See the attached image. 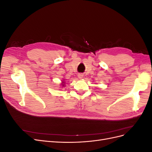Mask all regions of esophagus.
Here are the masks:
<instances>
[{
    "label": "esophagus",
    "instance_id": "obj_1",
    "mask_svg": "<svg viewBox=\"0 0 152 152\" xmlns=\"http://www.w3.org/2000/svg\"><path fill=\"white\" fill-rule=\"evenodd\" d=\"M78 77H79V78H80V79H82V77H83V75H82V74H81V73H80V74H79V75H78Z\"/></svg>",
    "mask_w": 152,
    "mask_h": 152
}]
</instances>
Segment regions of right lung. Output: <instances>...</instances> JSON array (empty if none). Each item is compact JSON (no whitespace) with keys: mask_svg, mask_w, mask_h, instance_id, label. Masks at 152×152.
<instances>
[{"mask_svg":"<svg viewBox=\"0 0 152 152\" xmlns=\"http://www.w3.org/2000/svg\"><path fill=\"white\" fill-rule=\"evenodd\" d=\"M63 85H64V84H63Z\"/></svg>","mask_w":152,"mask_h":152,"instance_id":"add662e5","label":"right lung"}]
</instances>
